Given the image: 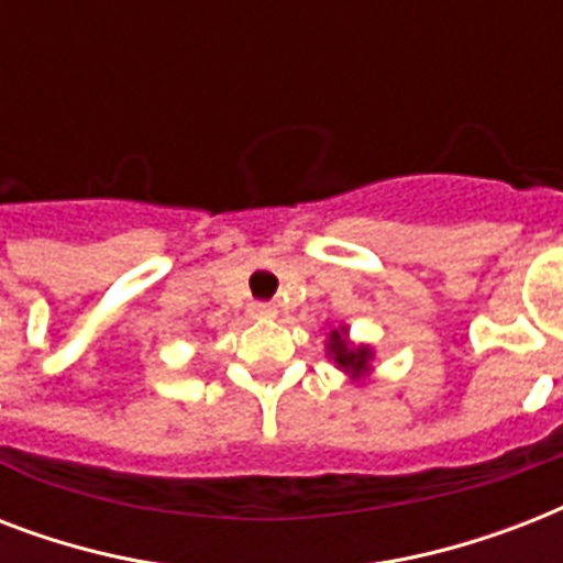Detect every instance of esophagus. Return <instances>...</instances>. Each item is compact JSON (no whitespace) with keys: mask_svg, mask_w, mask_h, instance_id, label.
I'll return each instance as SVG.
<instances>
[{"mask_svg":"<svg viewBox=\"0 0 563 563\" xmlns=\"http://www.w3.org/2000/svg\"><path fill=\"white\" fill-rule=\"evenodd\" d=\"M251 316H254V318H274V316H277V307H274V303H263V300H260V303H251Z\"/></svg>","mask_w":563,"mask_h":563,"instance_id":"1","label":"esophagus"}]
</instances>
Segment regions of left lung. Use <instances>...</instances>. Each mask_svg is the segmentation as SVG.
<instances>
[{"label":"left lung","instance_id":"obj_1","mask_svg":"<svg viewBox=\"0 0 563 563\" xmlns=\"http://www.w3.org/2000/svg\"><path fill=\"white\" fill-rule=\"evenodd\" d=\"M327 353L333 356V362L344 374H351L353 379H360L365 371H371V351L368 344H351L347 342V330L339 327V330H330V342H327Z\"/></svg>","mask_w":563,"mask_h":563}]
</instances>
